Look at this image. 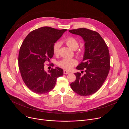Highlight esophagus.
<instances>
[{
  "mask_svg": "<svg viewBox=\"0 0 129 129\" xmlns=\"http://www.w3.org/2000/svg\"><path fill=\"white\" fill-rule=\"evenodd\" d=\"M69 73H70V72L68 71H67L66 70H64V75H68V74H69Z\"/></svg>",
  "mask_w": 129,
  "mask_h": 129,
  "instance_id": "esophagus-1",
  "label": "esophagus"
}]
</instances>
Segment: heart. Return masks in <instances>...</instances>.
Returning a JSON list of instances; mask_svg holds the SVG:
<instances>
[{
  "label": "heart",
  "mask_w": 129,
  "mask_h": 129,
  "mask_svg": "<svg viewBox=\"0 0 129 129\" xmlns=\"http://www.w3.org/2000/svg\"><path fill=\"white\" fill-rule=\"evenodd\" d=\"M66 45L71 49L76 50L79 46V43L78 41L73 37H68L65 40ZM61 43L57 42L55 43L53 47V52L54 54H58L59 52ZM81 52V51H80ZM77 64V61L75 59L65 58L60 61L58 63V65L61 68L65 69H71L73 66Z\"/></svg>",
  "instance_id": "obj_1"
}]
</instances>
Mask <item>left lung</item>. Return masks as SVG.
Listing matches in <instances>:
<instances>
[{"mask_svg": "<svg viewBox=\"0 0 129 129\" xmlns=\"http://www.w3.org/2000/svg\"><path fill=\"white\" fill-rule=\"evenodd\" d=\"M69 31L80 36L84 44L82 62L76 68L84 70L83 76L80 72L75 73L76 80L70 84L71 89L81 96L95 93L105 81L110 67L108 48L101 35L97 32L85 28L72 29Z\"/></svg>", "mask_w": 129, "mask_h": 129, "instance_id": "left-lung-1", "label": "left lung"}]
</instances>
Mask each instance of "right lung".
I'll return each mask as SVG.
<instances>
[{
    "label": "right lung",
    "mask_w": 129,
    "mask_h": 129,
    "mask_svg": "<svg viewBox=\"0 0 129 129\" xmlns=\"http://www.w3.org/2000/svg\"><path fill=\"white\" fill-rule=\"evenodd\" d=\"M66 30L42 27L31 31L24 40L18 64L23 81L34 92H48L54 87L57 78L63 75V70L59 67L46 71L44 63L52 58L54 43Z\"/></svg>",
    "instance_id": "1"
}]
</instances>
